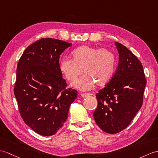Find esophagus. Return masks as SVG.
I'll return each instance as SVG.
<instances>
[{
  "instance_id": "esophagus-1",
  "label": "esophagus",
  "mask_w": 158,
  "mask_h": 158,
  "mask_svg": "<svg viewBox=\"0 0 158 158\" xmlns=\"http://www.w3.org/2000/svg\"><path fill=\"white\" fill-rule=\"evenodd\" d=\"M81 96H82L83 98H86V97H88V96H91V94H89V93H87V94H81Z\"/></svg>"
}]
</instances>
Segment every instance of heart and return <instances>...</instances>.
<instances>
[{"mask_svg":"<svg viewBox=\"0 0 158 158\" xmlns=\"http://www.w3.org/2000/svg\"><path fill=\"white\" fill-rule=\"evenodd\" d=\"M73 59L62 58L60 71L67 80L73 81L82 74L86 75L76 80L72 85L81 90H88L95 84L103 86L110 81L115 72L116 58L106 48L84 45L71 52Z\"/></svg>","mask_w":158,"mask_h":158,"instance_id":"obj_1","label":"heart"}]
</instances>
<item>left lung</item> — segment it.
<instances>
[{
    "mask_svg": "<svg viewBox=\"0 0 158 158\" xmlns=\"http://www.w3.org/2000/svg\"><path fill=\"white\" fill-rule=\"evenodd\" d=\"M119 54L118 68L112 79L96 94L94 120L100 129L118 133L129 126L141 108L146 79L141 62L129 50L114 42Z\"/></svg>",
    "mask_w": 158,
    "mask_h": 158,
    "instance_id": "1",
    "label": "left lung"
}]
</instances>
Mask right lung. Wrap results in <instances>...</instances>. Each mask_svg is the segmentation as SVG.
<instances>
[{"label":"right lung","mask_w":158,"mask_h":158,"mask_svg":"<svg viewBox=\"0 0 158 158\" xmlns=\"http://www.w3.org/2000/svg\"><path fill=\"white\" fill-rule=\"evenodd\" d=\"M72 44L52 38L40 39L25 50L17 68L14 88L22 118L42 136L56 133L67 119L77 91L66 89L59 57Z\"/></svg>","instance_id":"right-lung-1"}]
</instances>
